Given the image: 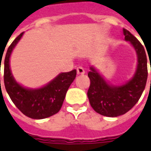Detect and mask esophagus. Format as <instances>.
Instances as JSON below:
<instances>
[{
	"label": "esophagus",
	"instance_id": "1",
	"mask_svg": "<svg viewBox=\"0 0 151 151\" xmlns=\"http://www.w3.org/2000/svg\"><path fill=\"white\" fill-rule=\"evenodd\" d=\"M77 73L78 75H83V74H85V70L81 66H79L77 68Z\"/></svg>",
	"mask_w": 151,
	"mask_h": 151
}]
</instances>
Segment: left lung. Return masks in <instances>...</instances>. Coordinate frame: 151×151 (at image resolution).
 Instances as JSON below:
<instances>
[{"label": "left lung", "instance_id": "obj_1", "mask_svg": "<svg viewBox=\"0 0 151 151\" xmlns=\"http://www.w3.org/2000/svg\"><path fill=\"white\" fill-rule=\"evenodd\" d=\"M123 33L124 40L130 42L137 55V68L133 77L125 84L112 85L93 66L88 73L90 104L96 112L106 117H117L131 110L140 98L147 80V59L143 46L129 30L123 29Z\"/></svg>", "mask_w": 151, "mask_h": 151}]
</instances>
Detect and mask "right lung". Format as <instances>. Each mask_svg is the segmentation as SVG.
Listing matches in <instances>:
<instances>
[{
    "label": "right lung",
    "mask_w": 151,
    "mask_h": 151,
    "mask_svg": "<svg viewBox=\"0 0 151 151\" xmlns=\"http://www.w3.org/2000/svg\"><path fill=\"white\" fill-rule=\"evenodd\" d=\"M24 34L13 41L6 52L4 63V82L6 91L16 107L27 117L44 119L55 114L61 109L66 92L75 79L77 70L61 73L47 85L39 88H28L15 80L10 68V56Z\"/></svg>",
    "instance_id": "add662e5"
}]
</instances>
